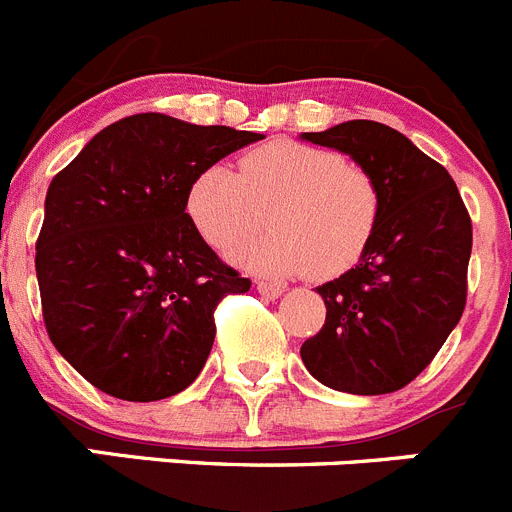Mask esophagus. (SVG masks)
Returning <instances> with one entry per match:
<instances>
[{
  "label": "esophagus",
  "instance_id": "1",
  "mask_svg": "<svg viewBox=\"0 0 512 512\" xmlns=\"http://www.w3.org/2000/svg\"><path fill=\"white\" fill-rule=\"evenodd\" d=\"M256 289H259V294L266 296V299H279V296L284 294V286L271 284V281H256Z\"/></svg>",
  "mask_w": 512,
  "mask_h": 512
}]
</instances>
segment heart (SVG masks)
Here are the masks:
<instances>
[{"mask_svg": "<svg viewBox=\"0 0 512 512\" xmlns=\"http://www.w3.org/2000/svg\"><path fill=\"white\" fill-rule=\"evenodd\" d=\"M264 211L271 231L233 253L243 269L334 279L367 253L382 218V188L372 170L339 150L299 140H271L243 153L236 173L216 163L188 183V221L218 251L259 231Z\"/></svg>", "mask_w": 512, "mask_h": 512, "instance_id": "1", "label": "heart"}]
</instances>
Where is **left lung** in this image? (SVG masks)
Listing matches in <instances>:
<instances>
[{
    "instance_id": "1",
    "label": "left lung",
    "mask_w": 512,
    "mask_h": 512,
    "mask_svg": "<svg viewBox=\"0 0 512 512\" xmlns=\"http://www.w3.org/2000/svg\"><path fill=\"white\" fill-rule=\"evenodd\" d=\"M301 138L352 155L382 188V218L362 261L316 289L326 321L301 344V359L339 392H397L435 359L465 311L470 213L450 173L387 125L349 120Z\"/></svg>"
}]
</instances>
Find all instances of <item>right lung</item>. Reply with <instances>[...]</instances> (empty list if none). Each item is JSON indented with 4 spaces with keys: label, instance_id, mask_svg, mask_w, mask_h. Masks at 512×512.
Instances as JSON below:
<instances>
[{
    "label": "right lung",
    "instance_id": "1",
    "mask_svg": "<svg viewBox=\"0 0 512 512\" xmlns=\"http://www.w3.org/2000/svg\"><path fill=\"white\" fill-rule=\"evenodd\" d=\"M264 135L140 113L52 178L34 269L57 352L110 397L155 402L201 374L213 311L251 281L186 216L193 175Z\"/></svg>",
    "mask_w": 512,
    "mask_h": 512
}]
</instances>
